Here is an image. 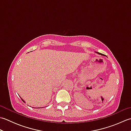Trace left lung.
Wrapping results in <instances>:
<instances>
[{
	"label": "left lung",
	"instance_id": "left-lung-1",
	"mask_svg": "<svg viewBox=\"0 0 131 131\" xmlns=\"http://www.w3.org/2000/svg\"><path fill=\"white\" fill-rule=\"evenodd\" d=\"M96 53H97V54H101V55H102V56H104L103 54H102L101 53H99V52H95Z\"/></svg>",
	"mask_w": 131,
	"mask_h": 131
}]
</instances>
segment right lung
I'll list each match as a JSON object with an SVG mask.
<instances>
[{
  "instance_id": "1",
  "label": "right lung",
  "mask_w": 131,
  "mask_h": 131,
  "mask_svg": "<svg viewBox=\"0 0 131 131\" xmlns=\"http://www.w3.org/2000/svg\"><path fill=\"white\" fill-rule=\"evenodd\" d=\"M21 100H22V101H23L24 103H26V102H25V101L23 99L21 98ZM43 107H37V108H43ZM33 108H36V107H33Z\"/></svg>"
}]
</instances>
